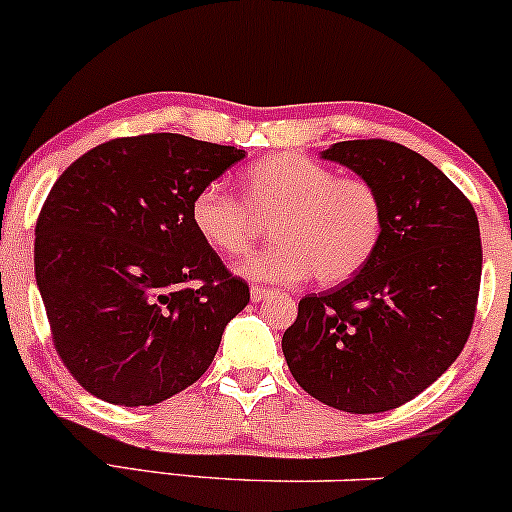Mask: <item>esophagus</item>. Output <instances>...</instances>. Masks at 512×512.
Instances as JSON below:
<instances>
[{
  "label": "esophagus",
  "mask_w": 512,
  "mask_h": 512,
  "mask_svg": "<svg viewBox=\"0 0 512 512\" xmlns=\"http://www.w3.org/2000/svg\"><path fill=\"white\" fill-rule=\"evenodd\" d=\"M269 296H272V291H269V289H262V286H252V289H250V299L255 301V303L267 301Z\"/></svg>",
  "instance_id": "obj_1"
}]
</instances>
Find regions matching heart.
<instances>
[{
	"label": "heart",
	"instance_id": "b5f03b06",
	"mask_svg": "<svg viewBox=\"0 0 512 512\" xmlns=\"http://www.w3.org/2000/svg\"><path fill=\"white\" fill-rule=\"evenodd\" d=\"M243 182L256 216H274L269 235L277 243L240 262V277L299 284L316 274L318 284L338 286L374 257L384 233V204L367 179L335 177L299 153H272L255 162ZM249 210L221 182H209L194 194L189 221L211 250L238 257L255 243L257 223Z\"/></svg>",
	"mask_w": 512,
	"mask_h": 512
}]
</instances>
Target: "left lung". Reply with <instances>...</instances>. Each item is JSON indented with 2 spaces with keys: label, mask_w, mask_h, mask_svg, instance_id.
Wrapping results in <instances>:
<instances>
[{
  "label": "left lung",
  "mask_w": 512,
  "mask_h": 512,
  "mask_svg": "<svg viewBox=\"0 0 512 512\" xmlns=\"http://www.w3.org/2000/svg\"><path fill=\"white\" fill-rule=\"evenodd\" d=\"M320 157L374 184L384 233L357 277L303 296L282 350L320 403L384 413L428 389L464 350L481 284L479 218L447 174L406 145L342 140Z\"/></svg>",
  "instance_id": "left-lung-1"
}]
</instances>
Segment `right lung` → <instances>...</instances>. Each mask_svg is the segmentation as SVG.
Instances as JSON below:
<instances>
[{
    "instance_id": "add662e5",
    "label": "right lung",
    "mask_w": 512,
    "mask_h": 512,
    "mask_svg": "<svg viewBox=\"0 0 512 512\" xmlns=\"http://www.w3.org/2000/svg\"><path fill=\"white\" fill-rule=\"evenodd\" d=\"M243 157L179 133L116 138L50 189L36 284L55 350L101 401L155 406L192 386L250 301L189 221L194 194Z\"/></svg>"
}]
</instances>
